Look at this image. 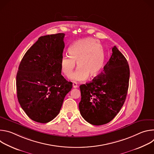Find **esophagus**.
<instances>
[{"instance_id":"obj_1","label":"esophagus","mask_w":154,"mask_h":154,"mask_svg":"<svg viewBox=\"0 0 154 154\" xmlns=\"http://www.w3.org/2000/svg\"><path fill=\"white\" fill-rule=\"evenodd\" d=\"M72 85H73V88H77L79 87L77 83H73Z\"/></svg>"}]
</instances>
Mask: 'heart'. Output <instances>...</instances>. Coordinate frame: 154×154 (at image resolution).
Wrapping results in <instances>:
<instances>
[{"mask_svg": "<svg viewBox=\"0 0 154 154\" xmlns=\"http://www.w3.org/2000/svg\"><path fill=\"white\" fill-rule=\"evenodd\" d=\"M68 52L70 56L64 55L61 59L60 68L66 77H69L77 61L78 67L71 77L72 81H84L89 75L95 77L101 71L104 56L97 40L90 38L80 39L69 47Z\"/></svg>", "mask_w": 154, "mask_h": 154, "instance_id": "heart-1", "label": "heart"}]
</instances>
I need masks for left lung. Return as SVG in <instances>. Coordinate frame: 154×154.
<instances>
[{
    "label": "left lung",
    "mask_w": 154,
    "mask_h": 154,
    "mask_svg": "<svg viewBox=\"0 0 154 154\" xmlns=\"http://www.w3.org/2000/svg\"><path fill=\"white\" fill-rule=\"evenodd\" d=\"M130 77L128 62L115 46L103 72L91 82L80 86L79 109L85 121L94 125L110 122L119 113L127 94Z\"/></svg>",
    "instance_id": "8db88e82"
}]
</instances>
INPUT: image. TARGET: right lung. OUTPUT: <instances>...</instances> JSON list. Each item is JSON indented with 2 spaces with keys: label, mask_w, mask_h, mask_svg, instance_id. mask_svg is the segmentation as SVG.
Returning <instances> with one entry per match:
<instances>
[{
  "label": "right lung",
  "mask_w": 154,
  "mask_h": 154,
  "mask_svg": "<svg viewBox=\"0 0 154 154\" xmlns=\"http://www.w3.org/2000/svg\"><path fill=\"white\" fill-rule=\"evenodd\" d=\"M64 33L42 36L26 52L16 75L19 103L33 121L47 123L60 113L72 83L61 74Z\"/></svg>",
  "instance_id": "1"
}]
</instances>
